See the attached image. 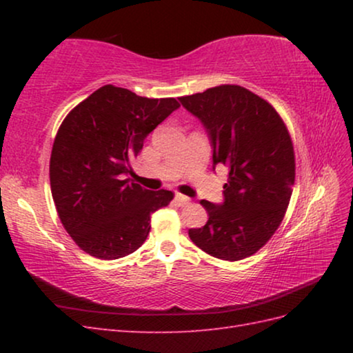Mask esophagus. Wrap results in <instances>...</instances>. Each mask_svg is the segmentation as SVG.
Listing matches in <instances>:
<instances>
[{
	"label": "esophagus",
	"instance_id": "obj_1",
	"mask_svg": "<svg viewBox=\"0 0 353 353\" xmlns=\"http://www.w3.org/2000/svg\"><path fill=\"white\" fill-rule=\"evenodd\" d=\"M190 199L187 196H183V194H175V203L178 206H185L188 205Z\"/></svg>",
	"mask_w": 353,
	"mask_h": 353
}]
</instances>
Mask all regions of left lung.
Masks as SVG:
<instances>
[{"label": "left lung", "instance_id": "left-lung-1", "mask_svg": "<svg viewBox=\"0 0 353 353\" xmlns=\"http://www.w3.org/2000/svg\"><path fill=\"white\" fill-rule=\"evenodd\" d=\"M199 117L213 148V169H228L223 201L201 200L209 219L188 230L197 248L222 261L258 252L280 227L294 185L290 134L272 105L240 85H219L179 99Z\"/></svg>", "mask_w": 353, "mask_h": 353}]
</instances>
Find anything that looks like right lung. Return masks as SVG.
Wrapping results in <instances>:
<instances>
[{
    "label": "right lung",
    "instance_id": "1",
    "mask_svg": "<svg viewBox=\"0 0 353 353\" xmlns=\"http://www.w3.org/2000/svg\"><path fill=\"white\" fill-rule=\"evenodd\" d=\"M179 108L104 85L61 122L50 159L52 200L63 227L94 258L135 252L150 232V215L172 191L145 190L128 178L145 137Z\"/></svg>",
    "mask_w": 353,
    "mask_h": 353
}]
</instances>
